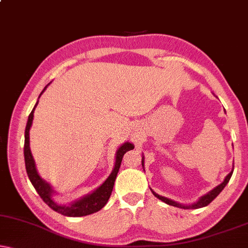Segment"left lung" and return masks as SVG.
Instances as JSON below:
<instances>
[{
  "label": "left lung",
  "mask_w": 248,
  "mask_h": 248,
  "mask_svg": "<svg viewBox=\"0 0 248 248\" xmlns=\"http://www.w3.org/2000/svg\"><path fill=\"white\" fill-rule=\"evenodd\" d=\"M141 166H144V160H141ZM232 171H233V169H232ZM232 172H230L229 174H228V176L224 178V180L222 181V184H220L219 186H217L216 188H214V189H212L211 191H209V193L206 194V195H204V196H202L201 197V199L197 201V202L195 203V204H193V205H181V204H179V203H177V202H174V201H171V200H169V199H167V197H163V196H160L158 195V194H156V193H154L153 190H152V193H153V195L155 196V197H157L158 200H161L162 201V202H164V203H167V204H169V205H172V206H177V207H181V209H200V207H203V206H206V205H209V204L212 202V201L216 199V197L219 195V194L221 193V191H222V189L224 187H226V185L229 183V180H230V178H232Z\"/></svg>",
  "instance_id": "1"
}]
</instances>
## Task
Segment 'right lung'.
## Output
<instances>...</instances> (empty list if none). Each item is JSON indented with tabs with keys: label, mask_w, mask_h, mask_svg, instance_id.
<instances>
[{
	"label": "right lung",
	"mask_w": 248,
	"mask_h": 248,
	"mask_svg": "<svg viewBox=\"0 0 248 248\" xmlns=\"http://www.w3.org/2000/svg\"><path fill=\"white\" fill-rule=\"evenodd\" d=\"M47 87V86H46ZM46 87L43 90L44 92ZM43 92L41 95L43 94ZM39 95V96H41ZM38 102L32 108L28 117L27 126H26L25 130V145H24V154H25V164H26V171H27V174L29 177V180L31 181L32 186L38 193V195L41 196V199L44 201V202L47 204V205L51 207L52 210H54L55 212L62 214V216L65 217H84L88 216V214L95 213L97 211H100L102 207H103L105 204L108 203V199H110L112 189H113V185L115 181V178H117V174L119 172V169H120L122 157L126 152H128L131 148H134V145L130 143H124L122 146L119 147L117 152V156H115V164L114 169L112 171V173L108 176L107 180L102 184V186L97 188L96 190L93 191V193L90 194V195L82 197L81 200L77 201V202L69 204V205H59L52 200V194L54 193V190L52 189L51 186L47 183H45L44 180L42 179L41 177L38 176L37 170H36L35 167V161L32 158L31 147H29V129H31L32 119H34V111L36 107H37Z\"/></svg>",
	"instance_id": "add662e5"
}]
</instances>
